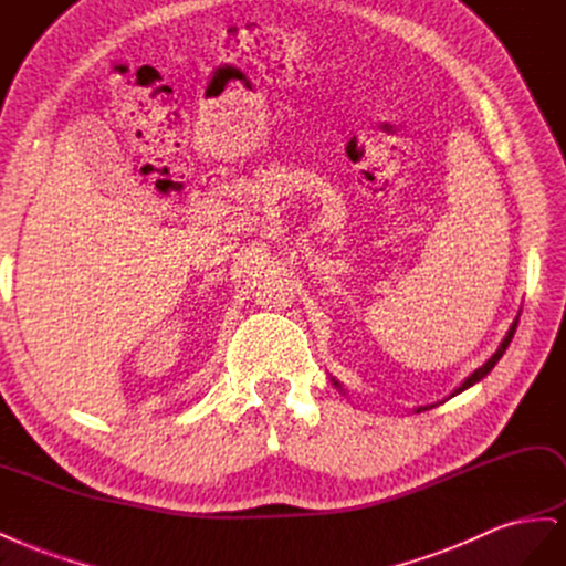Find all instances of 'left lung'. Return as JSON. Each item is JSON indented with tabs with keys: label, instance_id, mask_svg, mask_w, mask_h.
<instances>
[{
	"label": "left lung",
	"instance_id": "1",
	"mask_svg": "<svg viewBox=\"0 0 566 566\" xmlns=\"http://www.w3.org/2000/svg\"><path fill=\"white\" fill-rule=\"evenodd\" d=\"M517 322H520V319H515V322H513V326H510V332L505 334L503 343L499 345V350H496L494 355H491V359H489L486 364H482V367H480L478 371H472V374H470V376H468V378L463 380V386H461L459 390H455L453 395H459V392H463L465 388H470V386H475V382H478V380H482V378H484V376H486V374H489L491 369H494V367H496V364H499V359L503 357L505 348H507V345H510V340H513V336H515V329H517ZM336 386H338V382H336ZM418 411H421V409H418Z\"/></svg>",
	"mask_w": 566,
	"mask_h": 566
}]
</instances>
